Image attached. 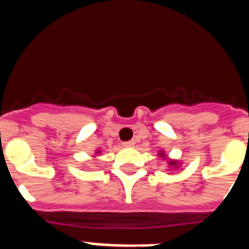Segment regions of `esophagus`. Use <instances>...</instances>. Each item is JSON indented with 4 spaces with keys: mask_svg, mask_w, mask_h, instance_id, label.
<instances>
[{
    "mask_svg": "<svg viewBox=\"0 0 249 249\" xmlns=\"http://www.w3.org/2000/svg\"><path fill=\"white\" fill-rule=\"evenodd\" d=\"M123 146H124V147H133V146H135V141L131 140V141H127V142H123Z\"/></svg>",
    "mask_w": 249,
    "mask_h": 249,
    "instance_id": "obj_1",
    "label": "esophagus"
}]
</instances>
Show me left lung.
Instances as JSON below:
<instances>
[{
    "label": "left lung",
    "instance_id": "obj_1",
    "mask_svg": "<svg viewBox=\"0 0 249 249\" xmlns=\"http://www.w3.org/2000/svg\"><path fill=\"white\" fill-rule=\"evenodd\" d=\"M169 164H171V166H173V164H176V162H169Z\"/></svg>",
    "mask_w": 249,
    "mask_h": 249
}]
</instances>
